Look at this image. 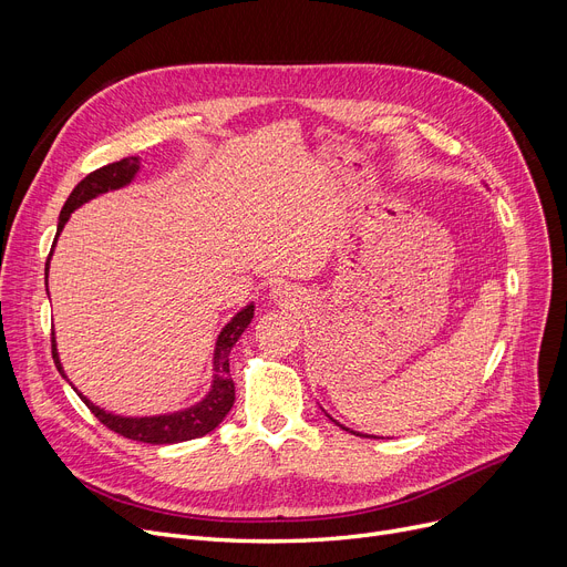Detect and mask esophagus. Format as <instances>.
Masks as SVG:
<instances>
[{
    "instance_id": "34e87169",
    "label": "esophagus",
    "mask_w": 567,
    "mask_h": 567,
    "mask_svg": "<svg viewBox=\"0 0 567 567\" xmlns=\"http://www.w3.org/2000/svg\"><path fill=\"white\" fill-rule=\"evenodd\" d=\"M287 299V291L282 289V287H278V289H274V301H278V303H282Z\"/></svg>"
}]
</instances>
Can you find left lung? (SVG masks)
<instances>
[{
  "label": "left lung",
  "mask_w": 567,
  "mask_h": 567,
  "mask_svg": "<svg viewBox=\"0 0 567 567\" xmlns=\"http://www.w3.org/2000/svg\"><path fill=\"white\" fill-rule=\"evenodd\" d=\"M331 421H333V419H331ZM338 425H340V423H338ZM340 427H342V425H340ZM342 430H347V427H342ZM353 434H355V432H353ZM359 436H363V434H359Z\"/></svg>",
  "instance_id": "1"
}]
</instances>
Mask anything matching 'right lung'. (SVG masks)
<instances>
[{"label":"right lung","instance_id":"obj_1","mask_svg":"<svg viewBox=\"0 0 567 567\" xmlns=\"http://www.w3.org/2000/svg\"><path fill=\"white\" fill-rule=\"evenodd\" d=\"M137 169H140V158L128 156V158H122L116 163L103 165L101 169H94L92 174H86L82 182L73 188V193L69 195V199L62 208V214H59L56 236H59V231L64 229L69 216L75 212L78 206H82L84 202L94 199V197H99L107 190L124 188L126 184L133 182V176L137 174ZM54 241H56V238H54ZM50 255H52V250H50ZM48 264H45V280H48ZM252 315H255V306L250 303L241 312H236V317L220 331L218 342H216V353H214V372L216 374H214L212 391H208V395L202 402H197V404H193L184 411L165 413V415H144V419H126V415H114V413H107V411L99 409L96 404L89 402L82 393H78V395L84 400L89 411H92L107 430L122 434L126 439H133V441L161 445V443H182V441L204 436V434L216 430L223 423V419L229 413V409L234 404V381L229 377V359H227V355H229L231 347L236 344V340L241 338V333L248 329V323L252 321ZM52 359H54L56 370L62 372V377H66L64 370H62V363H59V353H56L54 340H52Z\"/></svg>","mask_w":567,"mask_h":567}]
</instances>
